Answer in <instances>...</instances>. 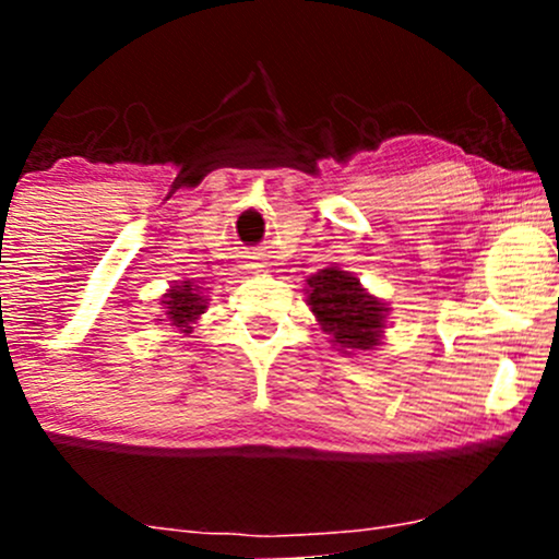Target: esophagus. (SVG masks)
<instances>
[{
    "label": "esophagus",
    "instance_id": "1",
    "mask_svg": "<svg viewBox=\"0 0 559 559\" xmlns=\"http://www.w3.org/2000/svg\"><path fill=\"white\" fill-rule=\"evenodd\" d=\"M254 267H262V265H254Z\"/></svg>",
    "mask_w": 559,
    "mask_h": 559
}]
</instances>
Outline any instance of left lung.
<instances>
[{"instance_id":"8db88e82","label":"left lung","mask_w":559,"mask_h":559,"mask_svg":"<svg viewBox=\"0 0 559 559\" xmlns=\"http://www.w3.org/2000/svg\"><path fill=\"white\" fill-rule=\"evenodd\" d=\"M310 307L333 342L349 349H373L383 331V301L370 297L349 273L325 267L307 278Z\"/></svg>"}]
</instances>
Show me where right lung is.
Wrapping results in <instances>:
<instances>
[{
	"instance_id": "right-lung-1",
	"label": "right lung",
	"mask_w": 559,
	"mask_h": 559,
	"mask_svg": "<svg viewBox=\"0 0 559 559\" xmlns=\"http://www.w3.org/2000/svg\"><path fill=\"white\" fill-rule=\"evenodd\" d=\"M163 305L168 307L165 316L170 318V325H176V329H189L202 316L204 307H207L204 299L197 294V288H191L189 281H183V286H173L168 301H163Z\"/></svg>"
}]
</instances>
